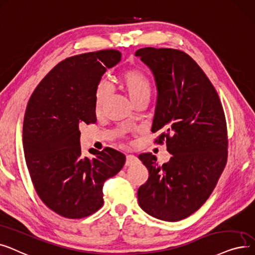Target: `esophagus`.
<instances>
[{
	"label": "esophagus",
	"mask_w": 255,
	"mask_h": 255,
	"mask_svg": "<svg viewBox=\"0 0 255 255\" xmlns=\"http://www.w3.org/2000/svg\"><path fill=\"white\" fill-rule=\"evenodd\" d=\"M137 156L134 154H128L127 155V161H126V166H131L132 164H135L137 162Z\"/></svg>",
	"instance_id": "1"
}]
</instances>
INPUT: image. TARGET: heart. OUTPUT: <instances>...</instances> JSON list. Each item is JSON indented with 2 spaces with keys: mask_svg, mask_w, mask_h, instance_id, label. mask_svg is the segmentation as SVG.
Returning a JSON list of instances; mask_svg holds the SVG:
<instances>
[{
  "mask_svg": "<svg viewBox=\"0 0 255 255\" xmlns=\"http://www.w3.org/2000/svg\"><path fill=\"white\" fill-rule=\"evenodd\" d=\"M120 87L123 88L129 96L134 104L140 101H149L152 86L148 78L142 71L136 68H128L121 72L118 79ZM108 100V89L104 83H100L94 90V112L101 114Z\"/></svg>",
  "mask_w": 255,
  "mask_h": 255,
  "instance_id": "obj_1",
  "label": "heart"
}]
</instances>
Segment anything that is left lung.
<instances>
[{
  "label": "left lung",
  "instance_id": "8db88e82",
  "mask_svg": "<svg viewBox=\"0 0 255 255\" xmlns=\"http://www.w3.org/2000/svg\"><path fill=\"white\" fill-rule=\"evenodd\" d=\"M155 79L153 132L166 143L170 161L159 165L150 152L139 154L148 179L138 189L143 211L157 219L179 221L211 196L227 163L228 137L221 101L203 70L185 52L140 48L135 54Z\"/></svg>",
  "mask_w": 255,
  "mask_h": 255
}]
</instances>
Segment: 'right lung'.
<instances>
[{"instance_id": "obj_1", "label": "right lung", "mask_w": 255, "mask_h": 255, "mask_svg": "<svg viewBox=\"0 0 255 255\" xmlns=\"http://www.w3.org/2000/svg\"><path fill=\"white\" fill-rule=\"evenodd\" d=\"M120 59L117 50L69 57L41 80L27 105L22 143L33 186L48 209L68 219L99 211L105 181L126 163L111 147L83 156L80 144V127L96 123L94 90Z\"/></svg>"}]
</instances>
